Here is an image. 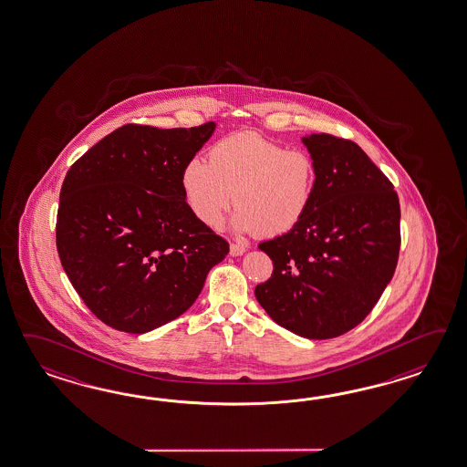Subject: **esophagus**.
I'll list each match as a JSON object with an SVG mask.
<instances>
[{"label":"esophagus","mask_w":467,"mask_h":467,"mask_svg":"<svg viewBox=\"0 0 467 467\" xmlns=\"http://www.w3.org/2000/svg\"><path fill=\"white\" fill-rule=\"evenodd\" d=\"M244 251H246V246L241 243H231V246H229L231 256H241Z\"/></svg>","instance_id":"1"}]
</instances>
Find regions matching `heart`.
Returning a JSON list of instances; mask_svg holds the SVG:
<instances>
[{"mask_svg": "<svg viewBox=\"0 0 467 467\" xmlns=\"http://www.w3.org/2000/svg\"><path fill=\"white\" fill-rule=\"evenodd\" d=\"M316 185L317 171L306 151L285 150L254 131L219 140L209 150V163L192 159L182 171L185 201L202 224L219 228L234 197V228L260 236L296 229Z\"/></svg>", "mask_w": 467, "mask_h": 467, "instance_id": "b5f03b06", "label": "heart"}]
</instances>
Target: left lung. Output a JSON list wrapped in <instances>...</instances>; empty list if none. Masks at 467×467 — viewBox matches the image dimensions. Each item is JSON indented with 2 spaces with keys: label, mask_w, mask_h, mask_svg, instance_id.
I'll use <instances>...</instances> for the list:
<instances>
[{
  "label": "left lung",
  "mask_w": 467,
  "mask_h": 467,
  "mask_svg": "<svg viewBox=\"0 0 467 467\" xmlns=\"http://www.w3.org/2000/svg\"><path fill=\"white\" fill-rule=\"evenodd\" d=\"M317 171L304 221L260 243L274 274L254 296L278 326L307 339L353 329L395 274L400 202L393 183L351 140L302 138Z\"/></svg>",
  "instance_id": "obj_1"
}]
</instances>
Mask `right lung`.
<instances>
[{"mask_svg": "<svg viewBox=\"0 0 467 467\" xmlns=\"http://www.w3.org/2000/svg\"><path fill=\"white\" fill-rule=\"evenodd\" d=\"M214 128L121 126L68 169L58 256L106 326L143 334L182 316L226 258L228 241L193 216L182 189L183 167Z\"/></svg>", "mask_w": 467, "mask_h": 467, "instance_id": "add662e5", "label": "right lung"}]
</instances>
